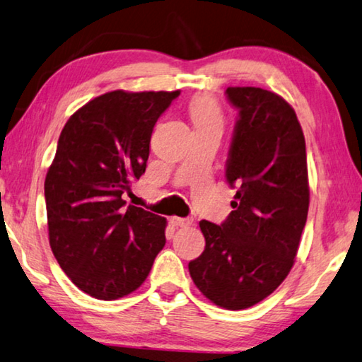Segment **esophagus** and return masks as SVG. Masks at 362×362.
<instances>
[{"instance_id":"1","label":"esophagus","mask_w":362,"mask_h":362,"mask_svg":"<svg viewBox=\"0 0 362 362\" xmlns=\"http://www.w3.org/2000/svg\"><path fill=\"white\" fill-rule=\"evenodd\" d=\"M170 223L173 224L175 228H187V226H191L192 224V220L191 218H171L170 220Z\"/></svg>"}]
</instances>
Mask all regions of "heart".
<instances>
[{"mask_svg": "<svg viewBox=\"0 0 362 362\" xmlns=\"http://www.w3.org/2000/svg\"><path fill=\"white\" fill-rule=\"evenodd\" d=\"M189 114H191L194 127H204L221 122L220 107L210 96L194 98L189 103Z\"/></svg>", "mask_w": 362, "mask_h": 362, "instance_id": "heart-1", "label": "heart"}]
</instances>
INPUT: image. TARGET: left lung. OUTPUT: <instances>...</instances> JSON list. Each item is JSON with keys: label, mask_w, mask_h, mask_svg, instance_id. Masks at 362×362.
<instances>
[{"label": "left lung", "mask_w": 362, "mask_h": 362, "mask_svg": "<svg viewBox=\"0 0 362 362\" xmlns=\"http://www.w3.org/2000/svg\"><path fill=\"white\" fill-rule=\"evenodd\" d=\"M237 109L226 181L237 192L221 224L202 220L205 250L189 263L197 288L245 310L281 286L297 257L310 206L306 146L295 110L263 88H228Z\"/></svg>", "instance_id": "1"}]
</instances>
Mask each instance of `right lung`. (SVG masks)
<instances>
[{"instance_id":"obj_1","label":"right lung","mask_w":362,"mask_h":362,"mask_svg":"<svg viewBox=\"0 0 362 362\" xmlns=\"http://www.w3.org/2000/svg\"><path fill=\"white\" fill-rule=\"evenodd\" d=\"M180 91L105 93L65 123L47 170L49 245L76 287L98 300L134 292L165 247L167 220L122 195L146 171L158 117Z\"/></svg>"}]
</instances>
